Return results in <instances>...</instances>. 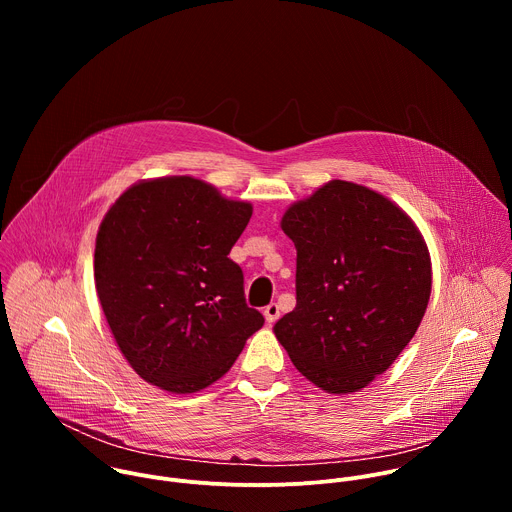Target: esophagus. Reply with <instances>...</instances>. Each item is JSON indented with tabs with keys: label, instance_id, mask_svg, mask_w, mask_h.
<instances>
[{
	"label": "esophagus",
	"instance_id": "esophagus-1",
	"mask_svg": "<svg viewBox=\"0 0 512 512\" xmlns=\"http://www.w3.org/2000/svg\"><path fill=\"white\" fill-rule=\"evenodd\" d=\"M263 316L267 320V324H273L279 318V306L277 304H269L263 308Z\"/></svg>",
	"mask_w": 512,
	"mask_h": 512
}]
</instances>
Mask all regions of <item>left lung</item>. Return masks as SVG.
<instances>
[{"label": "left lung", "instance_id": "left-lung-1", "mask_svg": "<svg viewBox=\"0 0 512 512\" xmlns=\"http://www.w3.org/2000/svg\"><path fill=\"white\" fill-rule=\"evenodd\" d=\"M294 241L296 308L273 332L326 393H354L409 344L431 294L427 245L383 194L332 180L281 218Z\"/></svg>", "mask_w": 512, "mask_h": 512}]
</instances>
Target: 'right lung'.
Listing matches in <instances>:
<instances>
[{
  "label": "right lung",
  "instance_id": "add662e5",
  "mask_svg": "<svg viewBox=\"0 0 512 512\" xmlns=\"http://www.w3.org/2000/svg\"><path fill=\"white\" fill-rule=\"evenodd\" d=\"M253 206L192 176L145 180L105 214L95 285L131 369L170 393L221 379L265 318L245 302L229 253Z\"/></svg>",
  "mask_w": 512,
  "mask_h": 512
}]
</instances>
